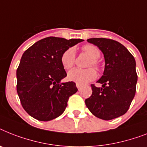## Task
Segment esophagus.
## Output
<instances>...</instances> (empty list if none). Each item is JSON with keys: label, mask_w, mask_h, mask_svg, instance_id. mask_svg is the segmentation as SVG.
I'll return each mask as SVG.
<instances>
[{"label": "esophagus", "mask_w": 147, "mask_h": 147, "mask_svg": "<svg viewBox=\"0 0 147 147\" xmlns=\"http://www.w3.org/2000/svg\"><path fill=\"white\" fill-rule=\"evenodd\" d=\"M76 87H77V88L78 89V90H80L81 88H82V85L81 84H78V83H76Z\"/></svg>", "instance_id": "1"}]
</instances>
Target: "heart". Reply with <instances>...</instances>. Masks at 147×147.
Wrapping results in <instances>:
<instances>
[{
	"instance_id": "heart-1",
	"label": "heart",
	"mask_w": 147,
	"mask_h": 147,
	"mask_svg": "<svg viewBox=\"0 0 147 147\" xmlns=\"http://www.w3.org/2000/svg\"><path fill=\"white\" fill-rule=\"evenodd\" d=\"M84 51L90 59L88 62V66H94L96 69H100V63L99 58L100 57V51L97 47L94 45H85L82 47ZM60 62L63 67L65 69H69L75 64L76 62V51L73 47H69L61 55ZM96 77V71L93 68H88L85 69H73L68 73V78L71 82H75L78 84H85L95 79Z\"/></svg>"
}]
</instances>
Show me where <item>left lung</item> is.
I'll use <instances>...</instances> for the list:
<instances>
[{
    "mask_svg": "<svg viewBox=\"0 0 147 147\" xmlns=\"http://www.w3.org/2000/svg\"><path fill=\"white\" fill-rule=\"evenodd\" d=\"M102 52L103 76L97 81L102 88L91 84L92 94L85 100L90 113L103 120H111L126 113L136 92L138 75L136 62L124 45L103 38L88 39Z\"/></svg>",
    "mask_w": 147,
    "mask_h": 147,
    "instance_id": "left-lung-1",
    "label": "left lung"
}]
</instances>
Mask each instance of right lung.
<instances>
[{
	"label": "right lung",
	"instance_id": "right-lung-1",
	"mask_svg": "<svg viewBox=\"0 0 147 147\" xmlns=\"http://www.w3.org/2000/svg\"><path fill=\"white\" fill-rule=\"evenodd\" d=\"M82 39L47 37L22 54L16 70V90L23 109L39 121H51L63 114L69 96L77 92L73 82L60 83L67 74L61 55Z\"/></svg>",
	"mask_w": 147,
	"mask_h": 147
}]
</instances>
